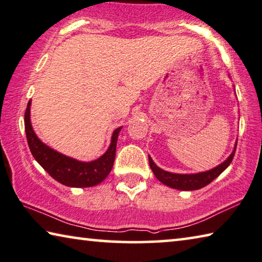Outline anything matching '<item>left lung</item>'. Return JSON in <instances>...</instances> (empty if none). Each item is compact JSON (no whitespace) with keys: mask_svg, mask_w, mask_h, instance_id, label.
<instances>
[{"mask_svg":"<svg viewBox=\"0 0 262 262\" xmlns=\"http://www.w3.org/2000/svg\"><path fill=\"white\" fill-rule=\"evenodd\" d=\"M235 147H237V144H235L234 149L233 152L231 153V156L224 162H223V164L210 170L202 171V173H196V174H175V173H170V171H166L164 169L159 168V167L154 164L152 158L149 156H148V161H149V166H151V169L153 170L154 175H156V178L159 180L160 182L166 184V186L174 188V189H179V190H196V189H201V188L205 187L210 182H212L213 180H215L217 177H220L223 171L228 168L234 157Z\"/></svg>","mask_w":262,"mask_h":262,"instance_id":"obj_1","label":"left lung"}]
</instances>
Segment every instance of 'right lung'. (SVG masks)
Here are the masks:
<instances>
[{
    "instance_id": "add662e5",
    "label": "right lung",
    "mask_w": 262,
    "mask_h": 262,
    "mask_svg": "<svg viewBox=\"0 0 262 262\" xmlns=\"http://www.w3.org/2000/svg\"><path fill=\"white\" fill-rule=\"evenodd\" d=\"M30 105H31V101L28 103L24 116L25 134H27L30 151L38 164L51 177L61 184L75 188L96 186L108 177L114 166L116 145H117L118 134L122 127L116 128L114 131L108 151L102 157L91 162H82L54 151L39 140L34 134L31 121H30Z\"/></svg>"
}]
</instances>
